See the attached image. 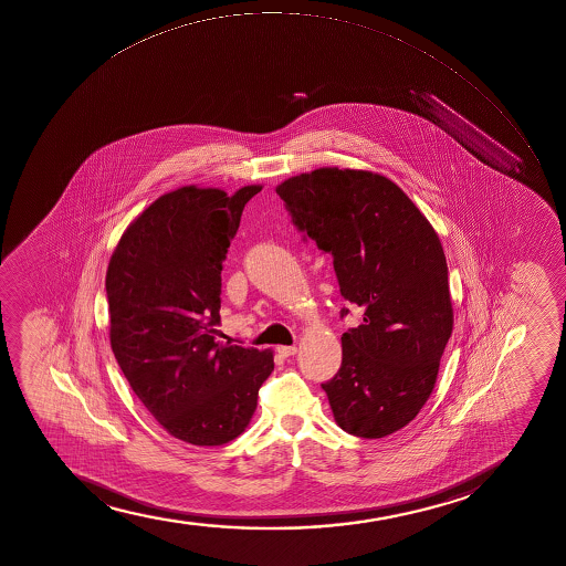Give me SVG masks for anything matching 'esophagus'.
<instances>
[{"label":"esophagus","mask_w":566,"mask_h":566,"mask_svg":"<svg viewBox=\"0 0 566 566\" xmlns=\"http://www.w3.org/2000/svg\"><path fill=\"white\" fill-rule=\"evenodd\" d=\"M296 352H298L296 345H280V347H277V353H280L281 357H291V355H294Z\"/></svg>","instance_id":"obj_1"}]
</instances>
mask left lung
<instances>
[{"label": "left lung", "instance_id": "1", "mask_svg": "<svg viewBox=\"0 0 566 566\" xmlns=\"http://www.w3.org/2000/svg\"><path fill=\"white\" fill-rule=\"evenodd\" d=\"M275 190L363 312L342 336L338 374L321 384L334 419L360 438L392 434L429 400L453 331L440 238L400 187L371 171L321 168Z\"/></svg>", "mask_w": 566, "mask_h": 566}]
</instances>
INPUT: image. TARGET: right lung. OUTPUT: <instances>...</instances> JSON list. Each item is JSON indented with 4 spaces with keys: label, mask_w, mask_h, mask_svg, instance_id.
<instances>
[{
    "label": "right lung",
    "mask_w": 566,
    "mask_h": 566,
    "mask_svg": "<svg viewBox=\"0 0 566 566\" xmlns=\"http://www.w3.org/2000/svg\"><path fill=\"white\" fill-rule=\"evenodd\" d=\"M262 187H182L126 228L105 291L111 349L150 416L192 446H222L245 430L273 370L270 349L214 338L221 272L245 203Z\"/></svg>",
    "instance_id": "right-lung-1"
}]
</instances>
